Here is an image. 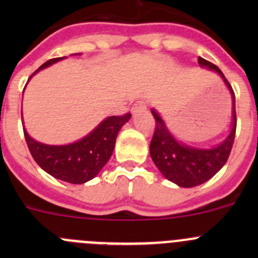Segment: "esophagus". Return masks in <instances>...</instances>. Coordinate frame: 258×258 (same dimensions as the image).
Listing matches in <instances>:
<instances>
[{
    "label": "esophagus",
    "instance_id": "34e87169",
    "mask_svg": "<svg viewBox=\"0 0 258 258\" xmlns=\"http://www.w3.org/2000/svg\"><path fill=\"white\" fill-rule=\"evenodd\" d=\"M147 110V105L144 101H139V102L135 103V106L132 107V113H137V112H142V111Z\"/></svg>",
    "mask_w": 258,
    "mask_h": 258
}]
</instances>
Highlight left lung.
<instances>
[{
    "mask_svg": "<svg viewBox=\"0 0 258 258\" xmlns=\"http://www.w3.org/2000/svg\"><path fill=\"white\" fill-rule=\"evenodd\" d=\"M199 63L202 67H207L217 72L225 81L232 96V130L227 139L216 147L207 150L179 144L170 134L160 114L152 110V114L156 119V128L150 144L151 158L168 181L186 188L205 183L223 167L232 150L237 126L235 92L227 79L216 64L211 63L207 59L199 57Z\"/></svg>",
    "mask_w": 258,
    "mask_h": 258,
    "instance_id": "left-lung-1",
    "label": "left lung"
}]
</instances>
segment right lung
<instances>
[{"label":"right lung","mask_w":258,"mask_h":258,"mask_svg":"<svg viewBox=\"0 0 258 258\" xmlns=\"http://www.w3.org/2000/svg\"><path fill=\"white\" fill-rule=\"evenodd\" d=\"M62 58L63 57L48 59L31 77ZM130 118L131 113L107 117L82 140L66 146L41 144L28 136L25 128L23 134L33 160L42 170L61 181L80 184L96 177L107 163L113 152L117 134Z\"/></svg>","instance_id":"right-lung-1"}]
</instances>
